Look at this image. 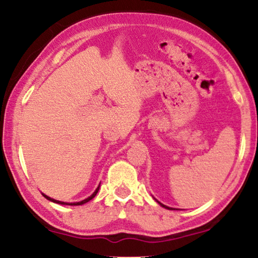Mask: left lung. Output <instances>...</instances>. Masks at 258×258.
<instances>
[{
  "mask_svg": "<svg viewBox=\"0 0 258 258\" xmlns=\"http://www.w3.org/2000/svg\"><path fill=\"white\" fill-rule=\"evenodd\" d=\"M155 200H156V202H157V203H158V204L160 205V206H161V207H164V208H166V209H171V211H172V209H176V208H172V207H168V206H166V205H164V204H161V203H159V202H158V200H157V199H155Z\"/></svg>",
  "mask_w": 258,
  "mask_h": 258,
  "instance_id": "obj_1",
  "label": "left lung"
}]
</instances>
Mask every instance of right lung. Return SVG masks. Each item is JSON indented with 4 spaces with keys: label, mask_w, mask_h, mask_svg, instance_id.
I'll return each mask as SVG.
<instances>
[{
    "label": "right lung",
    "mask_w": 258,
    "mask_h": 258,
    "mask_svg": "<svg viewBox=\"0 0 258 258\" xmlns=\"http://www.w3.org/2000/svg\"><path fill=\"white\" fill-rule=\"evenodd\" d=\"M99 189H100V184L98 185V187L97 189H95V191L93 192L92 195L90 196V197H87L86 199H84V200H82V202H77V203H64V202H60V200H55V199H53V198H51V197H49V196H46V195H44V194H42L43 196H44V197L47 199V200H50V202H52V203H55V204H60V205H69V206H80V205H83V204H86L87 202H90L91 199H93L95 196H97V194H98V191H99Z\"/></svg>",
    "instance_id": "1"
}]
</instances>
